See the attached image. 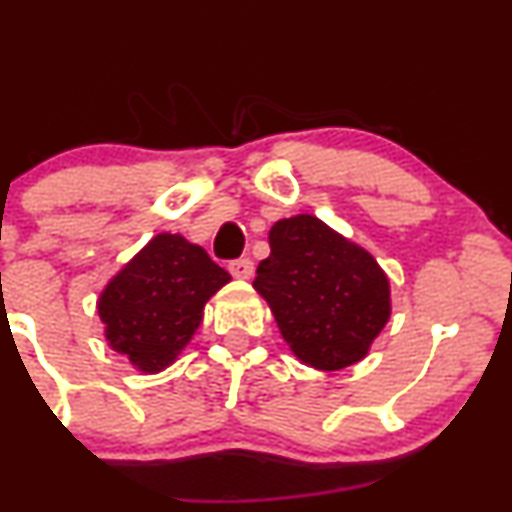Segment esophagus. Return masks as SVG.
<instances>
[{"label":"esophagus","instance_id":"obj_1","mask_svg":"<svg viewBox=\"0 0 512 512\" xmlns=\"http://www.w3.org/2000/svg\"><path fill=\"white\" fill-rule=\"evenodd\" d=\"M228 269H231V274L236 279H250L252 272H255V264H252L250 257H240V260H233L228 264Z\"/></svg>","mask_w":512,"mask_h":512}]
</instances>
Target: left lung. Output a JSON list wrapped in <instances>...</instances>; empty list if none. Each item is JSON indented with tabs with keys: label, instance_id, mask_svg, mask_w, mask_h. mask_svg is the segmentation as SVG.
Returning a JSON list of instances; mask_svg holds the SVG:
<instances>
[{
	"label": "left lung",
	"instance_id": "8db88e82",
	"mask_svg": "<svg viewBox=\"0 0 512 512\" xmlns=\"http://www.w3.org/2000/svg\"><path fill=\"white\" fill-rule=\"evenodd\" d=\"M252 281L291 351L317 370L361 361L390 317V284L366 250L315 216L276 221Z\"/></svg>",
	"mask_w": 512,
	"mask_h": 512
}]
</instances>
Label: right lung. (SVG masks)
Here are the masks:
<instances>
[{"label":"right lung","instance_id":"add662e5","mask_svg":"<svg viewBox=\"0 0 512 512\" xmlns=\"http://www.w3.org/2000/svg\"><path fill=\"white\" fill-rule=\"evenodd\" d=\"M228 281L207 250L161 233L101 293L105 337L139 370L156 373L190 342L204 303Z\"/></svg>","mask_w":512,"mask_h":512}]
</instances>
